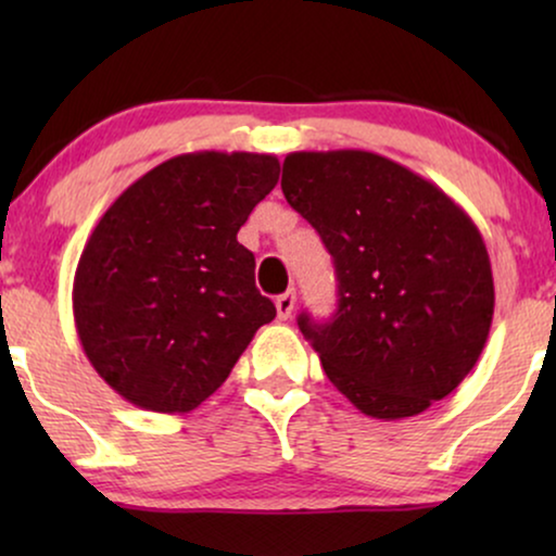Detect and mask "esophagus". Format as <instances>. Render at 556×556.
<instances>
[{"instance_id":"obj_1","label":"esophagus","mask_w":556,"mask_h":556,"mask_svg":"<svg viewBox=\"0 0 556 556\" xmlns=\"http://www.w3.org/2000/svg\"><path fill=\"white\" fill-rule=\"evenodd\" d=\"M293 306H295V293H293V291H286V293L278 295V299H276V308H278V318H280V321H286V318H291Z\"/></svg>"}]
</instances>
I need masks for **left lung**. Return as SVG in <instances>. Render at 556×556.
I'll return each mask as SVG.
<instances>
[{"label":"left lung","mask_w":556,"mask_h":556,"mask_svg":"<svg viewBox=\"0 0 556 556\" xmlns=\"http://www.w3.org/2000/svg\"><path fill=\"white\" fill-rule=\"evenodd\" d=\"M283 194L333 257L339 306L299 329L364 415H420L458 387L493 318L485 242L443 189L362 149L293 151Z\"/></svg>","instance_id":"obj_1"}]
</instances>
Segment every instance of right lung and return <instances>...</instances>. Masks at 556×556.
Masks as SVG:
<instances>
[{"label":"right lung","instance_id":"right-lung-1","mask_svg":"<svg viewBox=\"0 0 556 556\" xmlns=\"http://www.w3.org/2000/svg\"><path fill=\"white\" fill-rule=\"evenodd\" d=\"M278 174L273 154H179L98 219L75 268V329L93 369L131 405L166 415L202 405L276 318L238 230Z\"/></svg>","mask_w":556,"mask_h":556}]
</instances>
